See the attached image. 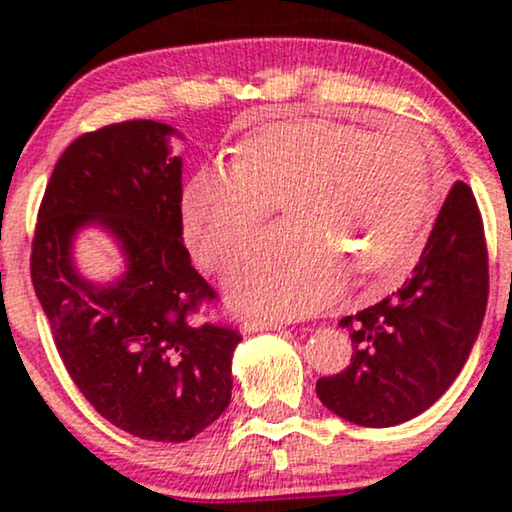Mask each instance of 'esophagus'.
I'll return each instance as SVG.
<instances>
[{"mask_svg": "<svg viewBox=\"0 0 512 512\" xmlns=\"http://www.w3.org/2000/svg\"><path fill=\"white\" fill-rule=\"evenodd\" d=\"M284 321H277V319H247L242 324V331L244 333H258V331H282Z\"/></svg>", "mask_w": 512, "mask_h": 512, "instance_id": "34e87169", "label": "esophagus"}]
</instances>
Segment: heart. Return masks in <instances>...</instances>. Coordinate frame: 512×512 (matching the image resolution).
Returning <instances> with one entry per match:
<instances>
[{
	"mask_svg": "<svg viewBox=\"0 0 512 512\" xmlns=\"http://www.w3.org/2000/svg\"><path fill=\"white\" fill-rule=\"evenodd\" d=\"M286 200L289 223L265 230L228 275L230 296L265 317L326 307L347 268L391 282L429 223L433 163L415 132L298 121L244 137L235 160H209L184 188V219L200 261L221 268Z\"/></svg>",
	"mask_w": 512,
	"mask_h": 512,
	"instance_id": "heart-1",
	"label": "heart"
}]
</instances>
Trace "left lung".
<instances>
[{"label": "left lung", "mask_w": 512, "mask_h": 512, "mask_svg": "<svg viewBox=\"0 0 512 512\" xmlns=\"http://www.w3.org/2000/svg\"><path fill=\"white\" fill-rule=\"evenodd\" d=\"M487 244L473 191L452 186L401 289L340 321L352 363L321 377L317 396L347 422L384 429L429 410L450 389L485 319Z\"/></svg>", "instance_id": "left-lung-1"}]
</instances>
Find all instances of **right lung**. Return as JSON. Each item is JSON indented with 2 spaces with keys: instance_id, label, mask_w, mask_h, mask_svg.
<instances>
[{
  "instance_id": "obj_1",
  "label": "right lung",
  "mask_w": 512,
  "mask_h": 512,
  "mask_svg": "<svg viewBox=\"0 0 512 512\" xmlns=\"http://www.w3.org/2000/svg\"><path fill=\"white\" fill-rule=\"evenodd\" d=\"M172 125L125 121L74 139L39 207L32 284L81 394L118 429L184 443L228 408L240 333L198 314L216 298L181 233V167ZM100 227L124 270L95 283L73 244Z\"/></svg>"
}]
</instances>
